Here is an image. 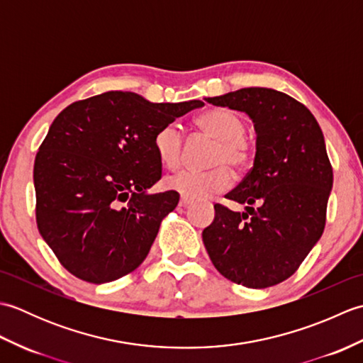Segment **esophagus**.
I'll list each match as a JSON object with an SVG mask.
<instances>
[{
  "instance_id": "obj_1",
  "label": "esophagus",
  "mask_w": 363,
  "mask_h": 363,
  "mask_svg": "<svg viewBox=\"0 0 363 363\" xmlns=\"http://www.w3.org/2000/svg\"><path fill=\"white\" fill-rule=\"evenodd\" d=\"M191 203H194V201H191V199H189V198H181L179 199V207H189Z\"/></svg>"
}]
</instances>
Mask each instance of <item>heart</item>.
Segmentation results:
<instances>
[{"instance_id":"1","label":"heart","mask_w":363,"mask_h":363,"mask_svg":"<svg viewBox=\"0 0 363 363\" xmlns=\"http://www.w3.org/2000/svg\"><path fill=\"white\" fill-rule=\"evenodd\" d=\"M195 126L215 142L206 172L181 169L165 179V187L189 199H206L229 187L233 173H243L254 157V146L245 135L246 123L230 109L215 107L195 118ZM152 146L162 164L173 168L179 165L184 151V137L176 123L160 126L152 138Z\"/></svg>"}]
</instances>
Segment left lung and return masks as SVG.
<instances>
[{"instance_id": "8db88e82", "label": "left lung", "mask_w": 363, "mask_h": 363, "mask_svg": "<svg viewBox=\"0 0 363 363\" xmlns=\"http://www.w3.org/2000/svg\"><path fill=\"white\" fill-rule=\"evenodd\" d=\"M206 101L248 113L257 140L252 168L226 195L246 212L215 204L204 246L229 281L272 287L296 272L325 230L333 189L325 137L304 104L273 89H240Z\"/></svg>"}]
</instances>
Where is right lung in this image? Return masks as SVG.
I'll return each instance as SVG.
<instances>
[{
    "mask_svg": "<svg viewBox=\"0 0 363 363\" xmlns=\"http://www.w3.org/2000/svg\"><path fill=\"white\" fill-rule=\"evenodd\" d=\"M150 103L133 91L76 101L50 126L34 162L38 233L73 276L111 282L142 264L176 191L146 194L162 176L156 130L203 107Z\"/></svg>",
    "mask_w": 363,
    "mask_h": 363,
    "instance_id": "obj_1",
    "label": "right lung"
}]
</instances>
